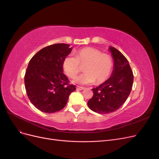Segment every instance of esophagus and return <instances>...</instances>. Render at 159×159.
<instances>
[{"label":"esophagus","mask_w":159,"mask_h":159,"mask_svg":"<svg viewBox=\"0 0 159 159\" xmlns=\"http://www.w3.org/2000/svg\"><path fill=\"white\" fill-rule=\"evenodd\" d=\"M76 88H77V89H79V90H83V89H85V88L81 87V86H77Z\"/></svg>","instance_id":"obj_1"}]
</instances>
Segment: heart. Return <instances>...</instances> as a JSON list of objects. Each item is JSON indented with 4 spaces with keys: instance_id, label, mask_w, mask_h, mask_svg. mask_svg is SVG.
Wrapping results in <instances>:
<instances>
[{
    "instance_id": "heart-1",
    "label": "heart",
    "mask_w": 159,
    "mask_h": 159,
    "mask_svg": "<svg viewBox=\"0 0 159 159\" xmlns=\"http://www.w3.org/2000/svg\"><path fill=\"white\" fill-rule=\"evenodd\" d=\"M84 66L85 73L79 75L75 82L81 85L105 82L111 74L113 68L112 57L103 54L100 50L91 47H85L76 52L75 57L66 56L62 68L70 78H75Z\"/></svg>"
}]
</instances>
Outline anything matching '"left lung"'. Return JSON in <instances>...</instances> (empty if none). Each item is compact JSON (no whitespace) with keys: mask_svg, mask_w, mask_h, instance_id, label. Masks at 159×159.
<instances>
[{"mask_svg":"<svg viewBox=\"0 0 159 159\" xmlns=\"http://www.w3.org/2000/svg\"><path fill=\"white\" fill-rule=\"evenodd\" d=\"M114 60L111 76L98 87L93 88V97L88 102L94 112L107 114L115 111L125 102L131 93L133 74L129 61L122 53L114 47L109 48Z\"/></svg>","mask_w":159,"mask_h":159,"instance_id":"obj_1","label":"left lung"}]
</instances>
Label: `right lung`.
Returning <instances> with one entry per match:
<instances>
[{
	"label": "right lung",
	"mask_w": 159,
	"mask_h": 159,
	"mask_svg": "<svg viewBox=\"0 0 159 159\" xmlns=\"http://www.w3.org/2000/svg\"><path fill=\"white\" fill-rule=\"evenodd\" d=\"M71 51L70 45L55 44L38 51L29 61L25 75L26 93L31 103L44 113L63 109L75 85L63 73L62 63Z\"/></svg>",
	"instance_id": "add662e5"
}]
</instances>
